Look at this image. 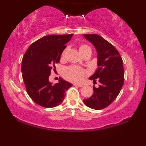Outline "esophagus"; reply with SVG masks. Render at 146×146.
I'll use <instances>...</instances> for the list:
<instances>
[{"label":"esophagus","mask_w":146,"mask_h":146,"mask_svg":"<svg viewBox=\"0 0 146 146\" xmlns=\"http://www.w3.org/2000/svg\"><path fill=\"white\" fill-rule=\"evenodd\" d=\"M74 86H78V87H82L83 86L82 84H74Z\"/></svg>","instance_id":"34e87169"}]
</instances>
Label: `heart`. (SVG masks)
<instances>
[{"instance_id": "b5f03b06", "label": "heart", "mask_w": 146, "mask_h": 146, "mask_svg": "<svg viewBox=\"0 0 146 146\" xmlns=\"http://www.w3.org/2000/svg\"><path fill=\"white\" fill-rule=\"evenodd\" d=\"M78 50L82 56H83L86 53L88 52L92 53L91 48L87 44H84L79 46ZM66 51L67 50L64 49L62 51V52L61 53L60 59L62 60L64 59ZM86 74V72L85 71V70L82 68L72 66H69L64 69L63 72V76L68 80L74 83H80L84 79Z\"/></svg>"}]
</instances>
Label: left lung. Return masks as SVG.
<instances>
[{
  "label": "left lung",
  "mask_w": 146,
  "mask_h": 146,
  "mask_svg": "<svg viewBox=\"0 0 146 146\" xmlns=\"http://www.w3.org/2000/svg\"><path fill=\"white\" fill-rule=\"evenodd\" d=\"M83 36L94 46L98 54V68L89 79L100 83L98 88L93 86V94L83 102L92 109L102 110L113 102L123 86V60L116 48L100 36L95 34Z\"/></svg>",
  "instance_id": "left-lung-1"
}]
</instances>
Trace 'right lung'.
I'll list each match as a JSON object with an SVG mask.
<instances>
[{"instance_id":"obj_1","label":"right lung","mask_w":146,"mask_h":146,"mask_svg":"<svg viewBox=\"0 0 146 146\" xmlns=\"http://www.w3.org/2000/svg\"><path fill=\"white\" fill-rule=\"evenodd\" d=\"M73 34L48 35L33 42L22 60L21 70L28 94L40 106L54 108L60 104L65 92L72 84L60 78L59 82H50L51 70L59 63L61 53Z\"/></svg>"}]
</instances>
